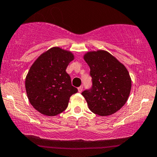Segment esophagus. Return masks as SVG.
Segmentation results:
<instances>
[{
	"instance_id": "34e87169",
	"label": "esophagus",
	"mask_w": 157,
	"mask_h": 157,
	"mask_svg": "<svg viewBox=\"0 0 157 157\" xmlns=\"http://www.w3.org/2000/svg\"><path fill=\"white\" fill-rule=\"evenodd\" d=\"M82 90H83V87L82 86H80V87H79V88H78V92L79 93L82 92Z\"/></svg>"
}]
</instances>
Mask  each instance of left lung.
Segmentation results:
<instances>
[{
    "mask_svg": "<svg viewBox=\"0 0 157 157\" xmlns=\"http://www.w3.org/2000/svg\"><path fill=\"white\" fill-rule=\"evenodd\" d=\"M90 67L93 86L83 91L89 109L99 116L112 115L128 101L131 78L126 67L104 50L89 51L83 56Z\"/></svg>",
    "mask_w": 157,
    "mask_h": 157,
    "instance_id": "left-lung-1",
    "label": "left lung"
}]
</instances>
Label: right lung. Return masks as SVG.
<instances>
[{
    "label": "right lung",
    "instance_id": "add662e5",
    "mask_svg": "<svg viewBox=\"0 0 157 157\" xmlns=\"http://www.w3.org/2000/svg\"><path fill=\"white\" fill-rule=\"evenodd\" d=\"M75 59L71 51L53 47L43 53L29 69L25 88L32 106L42 114L56 116L66 109L77 92L66 69Z\"/></svg>",
    "mask_w": 157,
    "mask_h": 157
}]
</instances>
